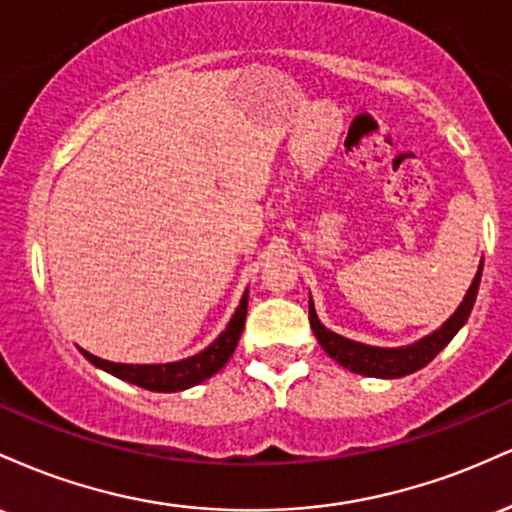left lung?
Masks as SVG:
<instances>
[{
	"mask_svg": "<svg viewBox=\"0 0 512 512\" xmlns=\"http://www.w3.org/2000/svg\"><path fill=\"white\" fill-rule=\"evenodd\" d=\"M479 281L481 267L477 276H474L472 286H469L467 296H464V301L460 303V308L455 310V315H452L440 330L428 334L426 339H421V342H416L414 346H407V349H375V346L351 342V339H344L339 337V334L325 330V327L320 325V320H317L313 301H310L308 308L310 327H313L322 349H325L339 366L354 370V373L370 375V378H402V375H409L414 373V370L424 368L426 363H431L433 358L450 344V339L455 337L457 330L467 322L469 313H472V305L477 301Z\"/></svg>",
	"mask_w": 512,
	"mask_h": 512,
	"instance_id": "1",
	"label": "left lung"
}]
</instances>
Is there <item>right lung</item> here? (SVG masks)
Masks as SVG:
<instances>
[{"mask_svg": "<svg viewBox=\"0 0 512 512\" xmlns=\"http://www.w3.org/2000/svg\"><path fill=\"white\" fill-rule=\"evenodd\" d=\"M245 315H248V293H245L243 301H240L236 315L228 322L226 332H221V337L211 346H207L202 354L185 358V361L178 363H163V366H127V363L103 361V358L88 354L84 349H81V354H84L93 366L108 370L115 378L144 387V390L180 392L192 385H199L202 380L211 378V375L219 373V370L226 366V361L233 356V351H236L240 334H243Z\"/></svg>", "mask_w": 512, "mask_h": 512, "instance_id": "1", "label": "right lung"}]
</instances>
